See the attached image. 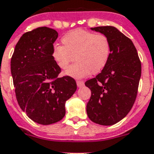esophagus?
<instances>
[{
    "label": "esophagus",
    "instance_id": "esophagus-1",
    "mask_svg": "<svg viewBox=\"0 0 154 154\" xmlns=\"http://www.w3.org/2000/svg\"><path fill=\"white\" fill-rule=\"evenodd\" d=\"M76 83H77V86H78L79 88H81V87H83L84 85V82L81 80H77L76 81Z\"/></svg>",
    "mask_w": 154,
    "mask_h": 154
}]
</instances>
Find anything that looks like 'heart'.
I'll list each match as a JSON object with an SVG mask.
<instances>
[{
	"mask_svg": "<svg viewBox=\"0 0 154 154\" xmlns=\"http://www.w3.org/2000/svg\"><path fill=\"white\" fill-rule=\"evenodd\" d=\"M62 46L53 47L51 56L61 70H66L74 60L76 62L66 74L80 79L98 74L108 65L111 56V42L106 35L84 29L68 32L61 39Z\"/></svg>",
	"mask_w": 154,
	"mask_h": 154,
	"instance_id": "b5f03b06",
	"label": "heart"
}]
</instances>
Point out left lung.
I'll use <instances>...</instances> for the list:
<instances>
[{
    "mask_svg": "<svg viewBox=\"0 0 154 154\" xmlns=\"http://www.w3.org/2000/svg\"><path fill=\"white\" fill-rule=\"evenodd\" d=\"M108 37L111 56L106 67L86 81L91 91L87 104L89 119L101 125H112L125 117L137 96L141 63L133 42L113 26L91 28Z\"/></svg>",
    "mask_w": 154,
    "mask_h": 154,
    "instance_id": "obj_1",
    "label": "left lung"
}]
</instances>
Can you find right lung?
I'll use <instances>...</instances> for the list:
<instances>
[{
  "label": "right lung",
  "instance_id": "obj_1",
  "mask_svg": "<svg viewBox=\"0 0 154 154\" xmlns=\"http://www.w3.org/2000/svg\"><path fill=\"white\" fill-rule=\"evenodd\" d=\"M58 33L48 27L26 32L11 58V73L20 108L34 122L47 125L65 116V103L77 89L75 80L58 77L61 69L52 58Z\"/></svg>",
  "mask_w": 154,
  "mask_h": 154
}]
</instances>
